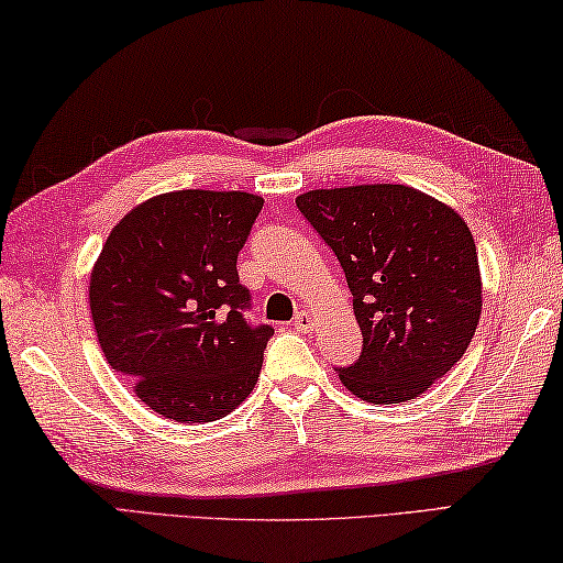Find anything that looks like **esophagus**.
<instances>
[{
  "label": "esophagus",
  "instance_id": "1",
  "mask_svg": "<svg viewBox=\"0 0 563 563\" xmlns=\"http://www.w3.org/2000/svg\"><path fill=\"white\" fill-rule=\"evenodd\" d=\"M294 329H297L299 333H309L313 329V317L309 311H301L297 313V319H294Z\"/></svg>",
  "mask_w": 563,
  "mask_h": 563
}]
</instances>
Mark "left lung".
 <instances>
[{"label":"left lung","mask_w":563,"mask_h":563,"mask_svg":"<svg viewBox=\"0 0 563 563\" xmlns=\"http://www.w3.org/2000/svg\"><path fill=\"white\" fill-rule=\"evenodd\" d=\"M297 207L346 274L363 349L336 368L353 396L406 402L457 366L482 313L465 220L406 185L311 190Z\"/></svg>","instance_id":"left-lung-1"}]
</instances>
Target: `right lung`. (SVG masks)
Segmentation results:
<instances>
[{
	"label": "right lung",
	"instance_id": "obj_1",
	"mask_svg": "<svg viewBox=\"0 0 563 563\" xmlns=\"http://www.w3.org/2000/svg\"><path fill=\"white\" fill-rule=\"evenodd\" d=\"M262 205L250 192H165L108 234L88 289L98 343L157 416L220 420L260 378L274 329L244 317L252 294L236 256Z\"/></svg>",
	"mask_w": 563,
	"mask_h": 563
}]
</instances>
